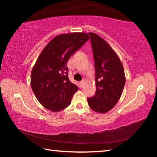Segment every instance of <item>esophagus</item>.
<instances>
[{"instance_id":"1","label":"esophagus","mask_w":157,"mask_h":157,"mask_svg":"<svg viewBox=\"0 0 157 157\" xmlns=\"http://www.w3.org/2000/svg\"><path fill=\"white\" fill-rule=\"evenodd\" d=\"M85 84V80H82L80 82H79V86H80V87H83L84 85Z\"/></svg>"}]
</instances>
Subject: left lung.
Returning a JSON list of instances; mask_svg holds the SVG:
<instances>
[{
    "label": "left lung",
    "mask_w": 157,
    "mask_h": 157,
    "mask_svg": "<svg viewBox=\"0 0 157 157\" xmlns=\"http://www.w3.org/2000/svg\"><path fill=\"white\" fill-rule=\"evenodd\" d=\"M88 34L95 61L96 91L87 101L91 109L103 113L110 111L120 99L125 77L123 64L109 45L98 34Z\"/></svg>",
    "instance_id": "8db88e82"
}]
</instances>
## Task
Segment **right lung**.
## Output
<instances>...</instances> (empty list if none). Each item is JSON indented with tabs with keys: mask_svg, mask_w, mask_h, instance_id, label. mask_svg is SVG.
<instances>
[{
	"mask_svg": "<svg viewBox=\"0 0 157 157\" xmlns=\"http://www.w3.org/2000/svg\"><path fill=\"white\" fill-rule=\"evenodd\" d=\"M89 36L84 33L57 35L42 50L31 73V87L47 109L59 111L68 107L78 86L68 79L67 63Z\"/></svg>",
	"mask_w": 157,
	"mask_h": 157,
	"instance_id": "obj_1",
	"label": "right lung"
}]
</instances>
